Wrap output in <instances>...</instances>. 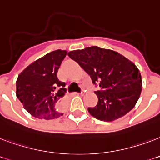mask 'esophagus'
Returning a JSON list of instances; mask_svg holds the SVG:
<instances>
[{
    "label": "esophagus",
    "instance_id": "obj_1",
    "mask_svg": "<svg viewBox=\"0 0 160 160\" xmlns=\"http://www.w3.org/2000/svg\"><path fill=\"white\" fill-rule=\"evenodd\" d=\"M75 95H83V92H81V93H75Z\"/></svg>",
    "mask_w": 160,
    "mask_h": 160
}]
</instances>
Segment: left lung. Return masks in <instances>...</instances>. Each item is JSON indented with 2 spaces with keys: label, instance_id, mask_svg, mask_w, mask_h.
Wrapping results in <instances>:
<instances>
[{
  "label": "left lung",
  "instance_id": "8db88e82",
  "mask_svg": "<svg viewBox=\"0 0 160 160\" xmlns=\"http://www.w3.org/2000/svg\"><path fill=\"white\" fill-rule=\"evenodd\" d=\"M68 55L100 87L95 92L97 105L88 108L92 116L111 122L135 106L142 90V79L139 69L129 59L117 51L98 46L71 51Z\"/></svg>",
  "mask_w": 160,
  "mask_h": 160
}]
</instances>
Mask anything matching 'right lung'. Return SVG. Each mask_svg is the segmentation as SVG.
<instances>
[{
  "mask_svg": "<svg viewBox=\"0 0 160 160\" xmlns=\"http://www.w3.org/2000/svg\"><path fill=\"white\" fill-rule=\"evenodd\" d=\"M67 51L56 50L35 60L19 74L16 96L28 113L42 119H57L63 114L65 84L57 71Z\"/></svg>",
  "mask_w": 160,
  "mask_h": 160,
  "instance_id": "1",
  "label": "right lung"
}]
</instances>
